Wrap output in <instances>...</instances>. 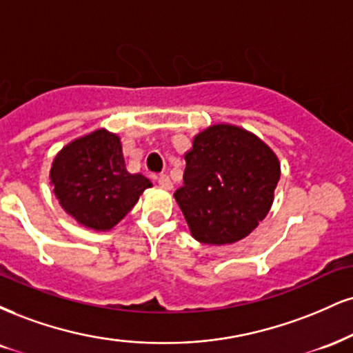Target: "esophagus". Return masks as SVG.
Segmentation results:
<instances>
[{
  "instance_id": "obj_1",
  "label": "esophagus",
  "mask_w": 353,
  "mask_h": 353,
  "mask_svg": "<svg viewBox=\"0 0 353 353\" xmlns=\"http://www.w3.org/2000/svg\"><path fill=\"white\" fill-rule=\"evenodd\" d=\"M158 184L165 190L172 189V182H171V179H169V176H165V174H161V176L158 177Z\"/></svg>"
}]
</instances>
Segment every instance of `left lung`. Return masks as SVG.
Wrapping results in <instances>:
<instances>
[{
    "label": "left lung",
    "mask_w": 353,
    "mask_h": 353,
    "mask_svg": "<svg viewBox=\"0 0 353 353\" xmlns=\"http://www.w3.org/2000/svg\"><path fill=\"white\" fill-rule=\"evenodd\" d=\"M184 159V185L174 197L197 241L235 243L268 215L281 169L258 136L212 125L195 136Z\"/></svg>",
    "instance_id": "8db88e82"
}]
</instances>
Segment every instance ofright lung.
I'll return each mask as SVG.
<instances>
[{
  "label": "right lung",
  "instance_id": "1",
  "mask_svg": "<svg viewBox=\"0 0 353 353\" xmlns=\"http://www.w3.org/2000/svg\"><path fill=\"white\" fill-rule=\"evenodd\" d=\"M50 184L70 217L92 230H110L133 209L151 181L126 171L120 136L107 130L74 139L55 156Z\"/></svg>",
  "mask_w": 353,
  "mask_h": 353
}]
</instances>
